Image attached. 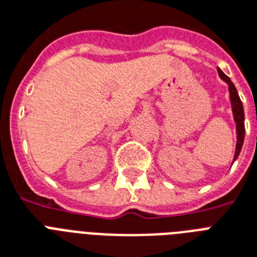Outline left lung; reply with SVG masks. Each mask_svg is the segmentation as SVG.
I'll list each match as a JSON object with an SVG mask.
<instances>
[{
  "label": "left lung",
  "mask_w": 257,
  "mask_h": 257,
  "mask_svg": "<svg viewBox=\"0 0 257 257\" xmlns=\"http://www.w3.org/2000/svg\"><path fill=\"white\" fill-rule=\"evenodd\" d=\"M219 72V76L221 80L228 84V90H229V100H231L232 105V112H233V120L236 122V133H237V143H236V151L235 156H233V161L239 157L240 151H241V147H243L244 143V136H245V126H244V108L243 104H241V100H240L239 93L236 90L233 82L231 81V78L228 77L227 74L223 73V70L217 69Z\"/></svg>",
  "instance_id": "1"
}]
</instances>
